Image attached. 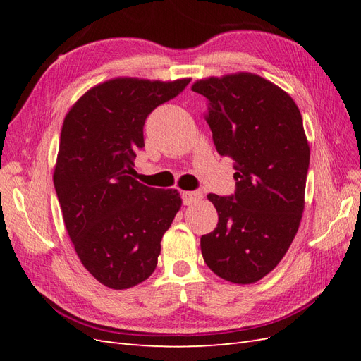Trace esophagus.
I'll list each match as a JSON object with an SVG mask.
<instances>
[{
    "instance_id": "esophagus-1",
    "label": "esophagus",
    "mask_w": 361,
    "mask_h": 361,
    "mask_svg": "<svg viewBox=\"0 0 361 361\" xmlns=\"http://www.w3.org/2000/svg\"><path fill=\"white\" fill-rule=\"evenodd\" d=\"M203 197V194L200 191H183L182 192V200H183V204L187 206H191L194 203L200 202Z\"/></svg>"
}]
</instances>
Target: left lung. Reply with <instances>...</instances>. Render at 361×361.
Masks as SVG:
<instances>
[{"mask_svg":"<svg viewBox=\"0 0 361 361\" xmlns=\"http://www.w3.org/2000/svg\"><path fill=\"white\" fill-rule=\"evenodd\" d=\"M216 152L233 161L236 192L207 194L218 224L200 239L218 277L251 285L274 269L298 232L310 147L292 97L256 73L199 80Z\"/></svg>","mask_w":361,"mask_h":361,"instance_id":"1","label":"left lung"}]
</instances>
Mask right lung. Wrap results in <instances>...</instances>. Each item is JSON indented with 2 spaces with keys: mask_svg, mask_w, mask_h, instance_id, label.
Here are the masks:
<instances>
[{
  "mask_svg": "<svg viewBox=\"0 0 361 361\" xmlns=\"http://www.w3.org/2000/svg\"><path fill=\"white\" fill-rule=\"evenodd\" d=\"M188 82L118 76L87 90L64 117L54 187L81 264L110 289L152 276L182 206L178 190L146 187L133 174L146 117Z\"/></svg>",
  "mask_w": 361,
  "mask_h": 361,
  "instance_id": "obj_1",
  "label": "right lung"
}]
</instances>
